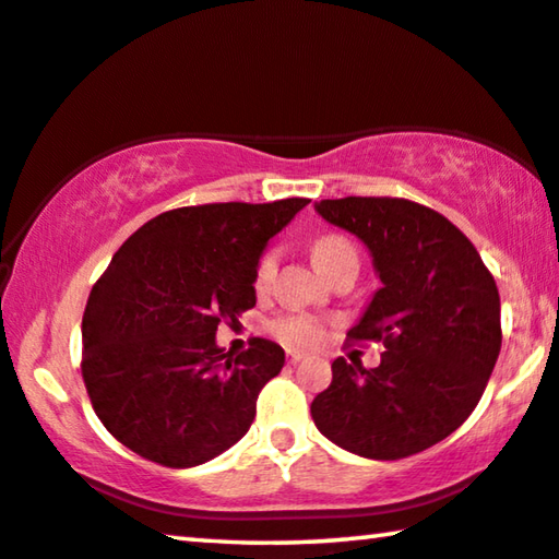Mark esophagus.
I'll return each mask as SVG.
<instances>
[{
	"label": "esophagus",
	"mask_w": 559,
	"mask_h": 559,
	"mask_svg": "<svg viewBox=\"0 0 559 559\" xmlns=\"http://www.w3.org/2000/svg\"><path fill=\"white\" fill-rule=\"evenodd\" d=\"M304 360V356H300V353H294V350H288V362L290 366H298V362Z\"/></svg>",
	"instance_id": "34e87169"
}]
</instances>
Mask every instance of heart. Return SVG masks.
Returning a JSON list of instances; mask_svg holds the SVG:
<instances>
[{"label":"heart","mask_w":559,"mask_h":559,"mask_svg":"<svg viewBox=\"0 0 559 559\" xmlns=\"http://www.w3.org/2000/svg\"><path fill=\"white\" fill-rule=\"evenodd\" d=\"M356 251L353 243L348 238L343 236H335V234H328L321 236L318 241L313 243V259L318 263V269L323 273L331 269V265L341 259L343 253H350ZM276 261L278 255L276 251H265L259 263H255V288H265L273 278V273H276ZM271 333L276 335L281 343H286L288 348H298V350H308L313 348V345L321 343L323 338V325L318 321L316 316H308V313H288V316H278L276 321L271 323Z\"/></svg>","instance_id":"obj_1"}]
</instances>
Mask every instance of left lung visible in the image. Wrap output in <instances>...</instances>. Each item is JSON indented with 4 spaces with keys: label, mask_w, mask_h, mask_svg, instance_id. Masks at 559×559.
<instances>
[{
    "label": "left lung",
    "mask_w": 559,
    "mask_h": 559,
    "mask_svg": "<svg viewBox=\"0 0 559 559\" xmlns=\"http://www.w3.org/2000/svg\"><path fill=\"white\" fill-rule=\"evenodd\" d=\"M318 214L373 253L383 288L348 343H383L380 366L333 360L311 403L316 428L348 453L401 460L467 420L500 356V294L477 248L423 203L391 197L323 199Z\"/></svg>",
    "instance_id": "left-lung-1"
}]
</instances>
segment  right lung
Masks as SVG:
<instances>
[{
    "label": "right lung",
    "mask_w": 559,
    "mask_h": 559,
    "mask_svg": "<svg viewBox=\"0 0 559 559\" xmlns=\"http://www.w3.org/2000/svg\"><path fill=\"white\" fill-rule=\"evenodd\" d=\"M311 199L203 203L158 214L114 253L82 318V378L104 428L164 467L216 457L251 428L283 348L216 345L255 306L265 243Z\"/></svg>",
    "instance_id": "right-lung-1"
}]
</instances>
